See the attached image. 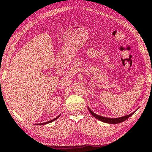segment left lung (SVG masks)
Listing matches in <instances>:
<instances>
[{"instance_id": "left-lung-1", "label": "left lung", "mask_w": 152, "mask_h": 152, "mask_svg": "<svg viewBox=\"0 0 152 152\" xmlns=\"http://www.w3.org/2000/svg\"><path fill=\"white\" fill-rule=\"evenodd\" d=\"M88 110L90 112V113L92 114V115L95 118L98 119V120H99L101 121V122H105V123H108V124H119V123H121L124 122V121H125L126 120H127L128 118H129L130 116L134 114V113H132L129 114V115H126V116H123V117H120V118H105V117H103V116H100L97 115V114L94 113V112L90 110V109L88 107Z\"/></svg>"}]
</instances>
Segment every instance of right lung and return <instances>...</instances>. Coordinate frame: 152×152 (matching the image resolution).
Returning <instances> with one entry per match:
<instances>
[{"label": "right lung", "instance_id": "add662e5", "mask_svg": "<svg viewBox=\"0 0 152 152\" xmlns=\"http://www.w3.org/2000/svg\"><path fill=\"white\" fill-rule=\"evenodd\" d=\"M60 117V115H58V117H56V118H54L53 119V120H50V121H49V122H45V123H41V124H38L39 125H43V124H48V123H50V122H53V121H54V120H56V119H58V118H59ZM37 124V125H38Z\"/></svg>", "mask_w": 152, "mask_h": 152}]
</instances>
